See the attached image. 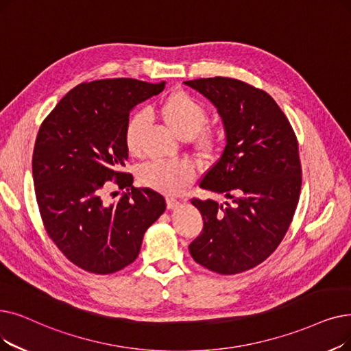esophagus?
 I'll return each instance as SVG.
<instances>
[{"mask_svg":"<svg viewBox=\"0 0 351 351\" xmlns=\"http://www.w3.org/2000/svg\"><path fill=\"white\" fill-rule=\"evenodd\" d=\"M166 205H167V208H169V209H175L176 206H179V201L175 199V197L169 196V197H167V199H166Z\"/></svg>","mask_w":351,"mask_h":351,"instance_id":"1","label":"esophagus"}]
</instances>
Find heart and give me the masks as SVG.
<instances>
[{
	"label": "heart",
	"mask_w": 351,
	"mask_h": 351,
	"mask_svg": "<svg viewBox=\"0 0 351 351\" xmlns=\"http://www.w3.org/2000/svg\"><path fill=\"white\" fill-rule=\"evenodd\" d=\"M160 114L182 139H192L193 149L201 158L210 156L218 146V134L205 129L208 113L204 106L185 91H176L160 104ZM149 117L145 112L133 113L123 130L125 147L130 155L138 156L142 150L143 133ZM195 178V167L186 160H155L143 165L139 179L143 185L163 193H178Z\"/></svg>",
	"instance_id": "obj_1"
}]
</instances>
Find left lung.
Returning a JSON list of instances; mask_svg holds the SVG:
<instances>
[{"label": "left lung", "mask_w": 351, "mask_h": 351, "mask_svg": "<svg viewBox=\"0 0 351 351\" xmlns=\"http://www.w3.org/2000/svg\"><path fill=\"white\" fill-rule=\"evenodd\" d=\"M222 117L226 146L199 182L231 202L193 197L204 228L189 252L202 267L231 276L264 263L285 237L300 199L298 142L264 90L228 77L185 82Z\"/></svg>", "instance_id": "obj_1"}]
</instances>
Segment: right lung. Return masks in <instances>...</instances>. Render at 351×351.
<instances>
[{
	"label": "right lung",
	"mask_w": 351,
	"mask_h": 351,
	"mask_svg": "<svg viewBox=\"0 0 351 351\" xmlns=\"http://www.w3.org/2000/svg\"><path fill=\"white\" fill-rule=\"evenodd\" d=\"M165 84L82 83L41 123L33 154L40 215L57 248L84 271L112 274L132 264L146 230L166 209L159 192L134 188L133 176L119 171L129 158L123 142L129 113ZM113 178L127 191L110 203L105 191Z\"/></svg>",
	"instance_id": "add662e5"
}]
</instances>
